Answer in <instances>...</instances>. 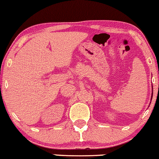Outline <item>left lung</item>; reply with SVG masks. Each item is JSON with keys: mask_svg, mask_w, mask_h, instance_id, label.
I'll use <instances>...</instances> for the list:
<instances>
[{"mask_svg": "<svg viewBox=\"0 0 159 159\" xmlns=\"http://www.w3.org/2000/svg\"><path fill=\"white\" fill-rule=\"evenodd\" d=\"M152 96H151V100H152Z\"/></svg>", "mask_w": 159, "mask_h": 159, "instance_id": "1", "label": "left lung"}]
</instances>
